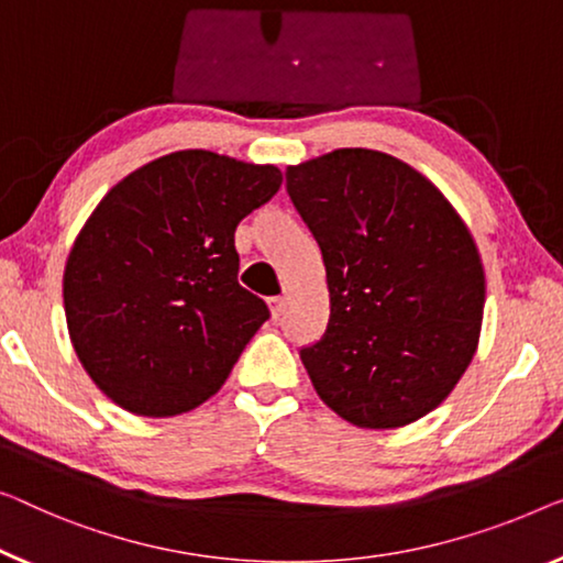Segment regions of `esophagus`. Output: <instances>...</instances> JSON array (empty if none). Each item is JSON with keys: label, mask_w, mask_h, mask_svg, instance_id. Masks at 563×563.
Listing matches in <instances>:
<instances>
[{"label": "esophagus", "mask_w": 563, "mask_h": 563, "mask_svg": "<svg viewBox=\"0 0 563 563\" xmlns=\"http://www.w3.org/2000/svg\"><path fill=\"white\" fill-rule=\"evenodd\" d=\"M267 306H271L273 318H280V316L285 313V298H283V296L271 298V300H267Z\"/></svg>", "instance_id": "esophagus-1"}]
</instances>
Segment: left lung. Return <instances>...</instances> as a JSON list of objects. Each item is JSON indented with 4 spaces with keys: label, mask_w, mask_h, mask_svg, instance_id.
I'll list each match as a JSON object with an SVG mask.
<instances>
[{
    "label": "left lung",
    "mask_w": 563,
    "mask_h": 563,
    "mask_svg": "<svg viewBox=\"0 0 563 563\" xmlns=\"http://www.w3.org/2000/svg\"><path fill=\"white\" fill-rule=\"evenodd\" d=\"M285 187L321 247L331 316L300 362L325 405L364 430L432 412L473 362L485 271L463 217L412 166L335 148Z\"/></svg>",
    "instance_id": "1"
}]
</instances>
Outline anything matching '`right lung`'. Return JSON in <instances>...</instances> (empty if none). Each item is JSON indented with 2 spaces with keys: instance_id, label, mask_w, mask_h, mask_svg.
I'll use <instances>...</instances> for the list:
<instances>
[{
  "instance_id": "add662e5",
  "label": "right lung",
  "mask_w": 563,
  "mask_h": 563,
  "mask_svg": "<svg viewBox=\"0 0 563 563\" xmlns=\"http://www.w3.org/2000/svg\"><path fill=\"white\" fill-rule=\"evenodd\" d=\"M273 164L158 156L88 217L63 275L67 333L96 387L139 417L205 405L271 310L238 283L234 230L280 189Z\"/></svg>"
}]
</instances>
